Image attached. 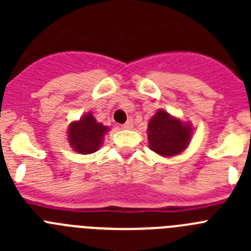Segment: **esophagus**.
Instances as JSON below:
<instances>
[{
  "mask_svg": "<svg viewBox=\"0 0 251 251\" xmlns=\"http://www.w3.org/2000/svg\"><path fill=\"white\" fill-rule=\"evenodd\" d=\"M122 128H123V129H132V128H133V121H132V119H129V121L126 122V123L122 126Z\"/></svg>",
  "mask_w": 251,
  "mask_h": 251,
  "instance_id": "34e87169",
  "label": "esophagus"
}]
</instances>
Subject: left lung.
Segmentation results:
<instances>
[{"label": "left lung", "instance_id": "1", "mask_svg": "<svg viewBox=\"0 0 251 251\" xmlns=\"http://www.w3.org/2000/svg\"><path fill=\"white\" fill-rule=\"evenodd\" d=\"M150 148L159 156L174 157L186 150L192 136L191 124L159 109L148 123Z\"/></svg>", "mask_w": 251, "mask_h": 251}]
</instances>
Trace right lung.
Wrapping results in <instances>:
<instances>
[{"label":"right lung","instance_id":"1","mask_svg":"<svg viewBox=\"0 0 251 251\" xmlns=\"http://www.w3.org/2000/svg\"><path fill=\"white\" fill-rule=\"evenodd\" d=\"M108 127L98 123L92 113H86L77 122H73L68 129L69 143L81 154L94 153L100 148Z\"/></svg>","mask_w":251,"mask_h":251}]
</instances>
